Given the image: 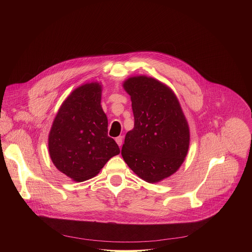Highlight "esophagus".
<instances>
[{
    "mask_svg": "<svg viewBox=\"0 0 252 252\" xmlns=\"http://www.w3.org/2000/svg\"><path fill=\"white\" fill-rule=\"evenodd\" d=\"M115 142L117 143V144H118L119 146H121L122 144H123V137H122V136H119V137H117V138L115 139Z\"/></svg>",
    "mask_w": 252,
    "mask_h": 252,
    "instance_id": "esophagus-1",
    "label": "esophagus"
}]
</instances>
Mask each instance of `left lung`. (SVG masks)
<instances>
[{
  "label": "left lung",
  "instance_id": "left-lung-1",
  "mask_svg": "<svg viewBox=\"0 0 252 252\" xmlns=\"http://www.w3.org/2000/svg\"><path fill=\"white\" fill-rule=\"evenodd\" d=\"M131 96L134 128L126 134L121 154L130 169L149 183L169 178L187 155L190 132L173 90L146 75L123 83Z\"/></svg>",
  "mask_w": 252,
  "mask_h": 252
}]
</instances>
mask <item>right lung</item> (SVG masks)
<instances>
[{
  "label": "right lung",
  "mask_w": 252,
  "mask_h": 252,
  "mask_svg": "<svg viewBox=\"0 0 252 252\" xmlns=\"http://www.w3.org/2000/svg\"><path fill=\"white\" fill-rule=\"evenodd\" d=\"M102 85L85 83L59 108L48 136L54 166L74 181L95 177L120 149L108 136V118L101 106Z\"/></svg>",
  "instance_id": "obj_1"
}]
</instances>
